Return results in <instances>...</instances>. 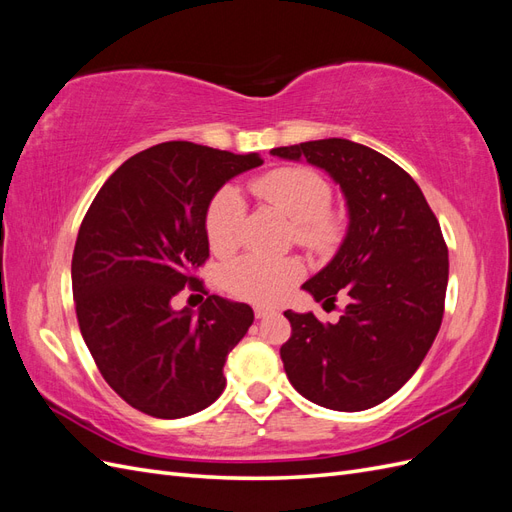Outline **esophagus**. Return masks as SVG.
<instances>
[{
    "label": "esophagus",
    "mask_w": 512,
    "mask_h": 512,
    "mask_svg": "<svg viewBox=\"0 0 512 512\" xmlns=\"http://www.w3.org/2000/svg\"><path fill=\"white\" fill-rule=\"evenodd\" d=\"M254 314H256V318H267V316H275L277 309L275 307H265V305H256Z\"/></svg>",
    "instance_id": "1"
}]
</instances>
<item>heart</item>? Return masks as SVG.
Wrapping results in <instances>:
<instances>
[{"label":"heart","mask_w":512,"mask_h":512,"mask_svg":"<svg viewBox=\"0 0 512 512\" xmlns=\"http://www.w3.org/2000/svg\"><path fill=\"white\" fill-rule=\"evenodd\" d=\"M252 192L262 205L273 207L292 222L294 241L307 250L324 254L344 237V218L331 211V185L316 170L286 166L252 181ZM245 226V203L241 194L224 185L215 192L205 213V232L215 254L235 252ZM303 275V262L294 256L271 258L247 254L230 262L224 271L226 288L241 299L273 303L282 299Z\"/></svg>","instance_id":"1"}]
</instances>
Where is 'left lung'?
Listing matches in <instances>:
<instances>
[{
  "mask_svg": "<svg viewBox=\"0 0 512 512\" xmlns=\"http://www.w3.org/2000/svg\"><path fill=\"white\" fill-rule=\"evenodd\" d=\"M305 158L339 183L348 232L333 260L303 284L316 301L348 305L335 324L284 312L286 376L314 404L359 412L404 386L436 339L448 284V247L416 181L382 153L346 138L271 149Z\"/></svg>",
  "mask_w": 512,
  "mask_h": 512,
  "instance_id": "obj_1",
  "label": "left lung"
}]
</instances>
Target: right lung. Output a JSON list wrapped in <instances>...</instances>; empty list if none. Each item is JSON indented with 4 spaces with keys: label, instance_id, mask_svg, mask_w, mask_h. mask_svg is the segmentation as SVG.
Listing matches in <instances>:
<instances>
[{
    "label": "right lung",
    "instance_id": "obj_1",
    "mask_svg": "<svg viewBox=\"0 0 512 512\" xmlns=\"http://www.w3.org/2000/svg\"><path fill=\"white\" fill-rule=\"evenodd\" d=\"M260 164L258 153L160 143L123 162L87 209L72 254L76 318L102 378L132 408L183 418L222 395L226 356L254 312L209 294L194 271L209 258L211 198ZM185 285L208 294L198 313L172 309Z\"/></svg>",
    "mask_w": 512,
    "mask_h": 512
}]
</instances>
